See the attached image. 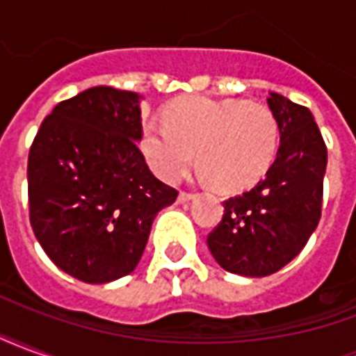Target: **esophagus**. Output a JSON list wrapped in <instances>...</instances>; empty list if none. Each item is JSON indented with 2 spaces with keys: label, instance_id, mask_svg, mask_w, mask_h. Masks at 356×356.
<instances>
[{
  "label": "esophagus",
  "instance_id": "obj_1",
  "mask_svg": "<svg viewBox=\"0 0 356 356\" xmlns=\"http://www.w3.org/2000/svg\"><path fill=\"white\" fill-rule=\"evenodd\" d=\"M193 198H194V194H193V193H185V191H183V193H179V198H177V200L181 202V204H185V202L193 200Z\"/></svg>",
  "mask_w": 356,
  "mask_h": 356
}]
</instances>
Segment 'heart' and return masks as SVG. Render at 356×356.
<instances>
[{
    "label": "heart",
    "instance_id": "obj_1",
    "mask_svg": "<svg viewBox=\"0 0 356 356\" xmlns=\"http://www.w3.org/2000/svg\"><path fill=\"white\" fill-rule=\"evenodd\" d=\"M278 137V122L265 104L191 97L165 110V124L145 122L140 148L163 181L185 177L196 152L200 170L213 185L240 188L268 170Z\"/></svg>",
    "mask_w": 356,
    "mask_h": 356
}]
</instances>
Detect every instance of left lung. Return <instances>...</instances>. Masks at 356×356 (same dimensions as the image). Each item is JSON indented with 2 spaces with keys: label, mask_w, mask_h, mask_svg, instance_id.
<instances>
[{
  "label": "left lung",
  "mask_w": 356,
  "mask_h": 356,
  "mask_svg": "<svg viewBox=\"0 0 356 356\" xmlns=\"http://www.w3.org/2000/svg\"><path fill=\"white\" fill-rule=\"evenodd\" d=\"M268 108L280 147L254 188L223 202V219L208 234V248L229 273L268 276L305 248L322 213L328 150L311 110L270 93Z\"/></svg>",
  "instance_id": "1"
}]
</instances>
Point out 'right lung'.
Listing matches in <instances>:
<instances>
[{
  "label": "right lung",
  "instance_id": "right-lung-1",
  "mask_svg": "<svg viewBox=\"0 0 356 356\" xmlns=\"http://www.w3.org/2000/svg\"><path fill=\"white\" fill-rule=\"evenodd\" d=\"M139 95L99 86L58 102L28 154L30 225L60 270L106 284L135 270L177 191L139 150Z\"/></svg>",
  "mask_w": 356,
  "mask_h": 356
}]
</instances>
